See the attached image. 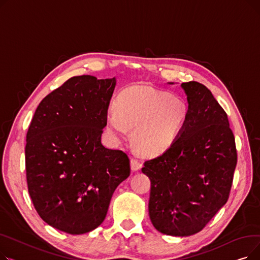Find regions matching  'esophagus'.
I'll list each match as a JSON object with an SVG mask.
<instances>
[{
    "mask_svg": "<svg viewBox=\"0 0 260 260\" xmlns=\"http://www.w3.org/2000/svg\"><path fill=\"white\" fill-rule=\"evenodd\" d=\"M141 166H142V165L140 163V161H138L137 159H135V158H132V159H131V169H132L133 172H136V171L140 170Z\"/></svg>",
    "mask_w": 260,
    "mask_h": 260,
    "instance_id": "1",
    "label": "esophagus"
}]
</instances>
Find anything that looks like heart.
Returning a JSON list of instances; mask_svg holds the SVG:
<instances>
[{
	"instance_id": "b5f03b06",
	"label": "heart",
	"mask_w": 260,
	"mask_h": 260,
	"mask_svg": "<svg viewBox=\"0 0 260 260\" xmlns=\"http://www.w3.org/2000/svg\"><path fill=\"white\" fill-rule=\"evenodd\" d=\"M187 116L188 106L178 95L138 85L116 99L106 128L117 139H125L127 129H133L134 146L143 155L156 156L168 151L180 137Z\"/></svg>"
}]
</instances>
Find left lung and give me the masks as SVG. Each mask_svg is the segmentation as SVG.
I'll list each match as a JSON object with an SVG mask.
<instances>
[{"label":"left lung","instance_id":"obj_1","mask_svg":"<svg viewBox=\"0 0 260 260\" xmlns=\"http://www.w3.org/2000/svg\"><path fill=\"white\" fill-rule=\"evenodd\" d=\"M181 87L188 104L185 127L141 171L151 180L153 225L162 234L185 237L200 232L226 203L237 153L228 116L210 89L196 81Z\"/></svg>","mask_w":260,"mask_h":260}]
</instances>
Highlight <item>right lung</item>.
<instances>
[{
    "mask_svg": "<svg viewBox=\"0 0 260 260\" xmlns=\"http://www.w3.org/2000/svg\"><path fill=\"white\" fill-rule=\"evenodd\" d=\"M116 82L71 78L41 101L27 132L26 178L35 209L68 234L98 228L131 174L127 155L101 142Z\"/></svg>",
    "mask_w": 260,
    "mask_h": 260,
    "instance_id": "obj_1",
    "label": "right lung"
}]
</instances>
